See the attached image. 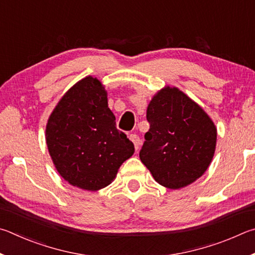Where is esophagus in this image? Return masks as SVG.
<instances>
[{
	"label": "esophagus",
	"instance_id": "1",
	"mask_svg": "<svg viewBox=\"0 0 255 255\" xmlns=\"http://www.w3.org/2000/svg\"><path fill=\"white\" fill-rule=\"evenodd\" d=\"M130 140L133 142V144H134V148H135V150H136V151L139 150V148H140V144H141V140H140V137L137 136L136 134H131V135H130Z\"/></svg>",
	"mask_w": 255,
	"mask_h": 255
}]
</instances>
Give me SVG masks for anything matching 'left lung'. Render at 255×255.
Listing matches in <instances>:
<instances>
[{
	"label": "left lung",
	"mask_w": 255,
	"mask_h": 255,
	"mask_svg": "<svg viewBox=\"0 0 255 255\" xmlns=\"http://www.w3.org/2000/svg\"><path fill=\"white\" fill-rule=\"evenodd\" d=\"M150 123L140 151L154 180L180 189L202 177L216 149L217 128L209 115L179 88L166 86L146 109Z\"/></svg>",
	"instance_id": "left-lung-1"
}]
</instances>
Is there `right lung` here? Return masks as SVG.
I'll list each match as a JSON object with an SVG mask.
<instances>
[{
	"label": "right lung",
	"instance_id": "obj_1",
	"mask_svg": "<svg viewBox=\"0 0 255 255\" xmlns=\"http://www.w3.org/2000/svg\"><path fill=\"white\" fill-rule=\"evenodd\" d=\"M101 80L87 76L57 103L46 125L53 166L71 186L96 191L112 184L134 145L116 128Z\"/></svg>",
	"mask_w": 255,
	"mask_h": 255
}]
</instances>
